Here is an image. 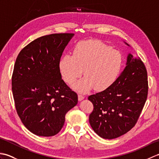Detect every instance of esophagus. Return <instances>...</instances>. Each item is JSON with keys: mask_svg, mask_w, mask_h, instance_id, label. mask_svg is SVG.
Returning a JSON list of instances; mask_svg holds the SVG:
<instances>
[{"mask_svg": "<svg viewBox=\"0 0 159 159\" xmlns=\"http://www.w3.org/2000/svg\"><path fill=\"white\" fill-rule=\"evenodd\" d=\"M78 97H79V101L82 100H83L84 98H85V96H84L83 95H82V94H79V95H78Z\"/></svg>", "mask_w": 159, "mask_h": 159, "instance_id": "1", "label": "esophagus"}]
</instances>
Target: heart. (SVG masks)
I'll list each match as a JSON object with an SVG mask.
<instances>
[{"label":"heart","instance_id":"obj_1","mask_svg":"<svg viewBox=\"0 0 159 159\" xmlns=\"http://www.w3.org/2000/svg\"><path fill=\"white\" fill-rule=\"evenodd\" d=\"M121 63L119 52L102 42L89 40L78 43L72 55L67 54L60 59L59 70L64 81L68 84L84 73L85 77L74 85L79 92H87L93 88L104 91L116 81Z\"/></svg>","mask_w":159,"mask_h":159}]
</instances>
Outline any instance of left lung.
Masks as SVG:
<instances>
[{"label": "left lung", "instance_id": "8db88e82", "mask_svg": "<svg viewBox=\"0 0 159 159\" xmlns=\"http://www.w3.org/2000/svg\"><path fill=\"white\" fill-rule=\"evenodd\" d=\"M148 92L146 66L139 57L129 54L126 66L113 85L88 97L93 105L89 121L94 132L103 139H112L130 130L139 119Z\"/></svg>", "mask_w": 159, "mask_h": 159}]
</instances>
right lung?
<instances>
[{
    "label": "right lung",
    "mask_w": 159,
    "mask_h": 159,
    "mask_svg": "<svg viewBox=\"0 0 159 159\" xmlns=\"http://www.w3.org/2000/svg\"><path fill=\"white\" fill-rule=\"evenodd\" d=\"M73 33L35 39L20 52L12 74L16 109L22 122L38 136L61 130L66 114L78 103L77 93L61 79L59 61Z\"/></svg>",
    "instance_id": "right-lung-1"
}]
</instances>
